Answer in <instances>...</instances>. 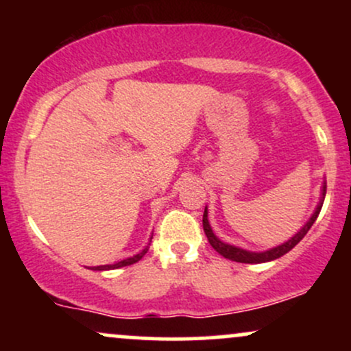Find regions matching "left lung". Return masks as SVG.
I'll return each instance as SVG.
<instances>
[{"label":"left lung","instance_id":"left-lung-1","mask_svg":"<svg viewBox=\"0 0 351 351\" xmlns=\"http://www.w3.org/2000/svg\"><path fill=\"white\" fill-rule=\"evenodd\" d=\"M325 193H327V184L324 183V188H322V198H320V201H318V204H317L315 211H313L312 217H310L307 223L304 224V228H302L295 236L291 237V239H289L287 243L277 245V247L269 249V251L251 252V251H245V249L236 247V245L223 243V241H221L219 237H216L215 232H213L211 226H209L208 208L204 209V215H203L204 234H206L209 244L213 245V249H215L216 252H219L223 257H226V259H229V261H236V263H243V264H261V263H269V261H274V259H279L280 256H284V254H287L289 251H291V249L295 247V245L302 241V237L307 234L308 229L312 228V224L315 223V219L318 217V215H320L322 204H324Z\"/></svg>","mask_w":351,"mask_h":351}]
</instances>
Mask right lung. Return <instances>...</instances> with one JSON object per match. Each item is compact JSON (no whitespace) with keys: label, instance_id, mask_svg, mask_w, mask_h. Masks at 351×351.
I'll return each mask as SVG.
<instances>
[{"label":"right lung","instance_id":"add662e5","mask_svg":"<svg viewBox=\"0 0 351 351\" xmlns=\"http://www.w3.org/2000/svg\"><path fill=\"white\" fill-rule=\"evenodd\" d=\"M150 243H152V237H150ZM150 243H148L147 245H145V247H143L142 251H140L138 254H135V256H132V257H127V259H123V261H119V263H115V264L97 265V267H92V271H112V269L125 267V265H130V264H135V263H138V261L142 259V257L145 256V254H147L148 247H150Z\"/></svg>","mask_w":351,"mask_h":351}]
</instances>
